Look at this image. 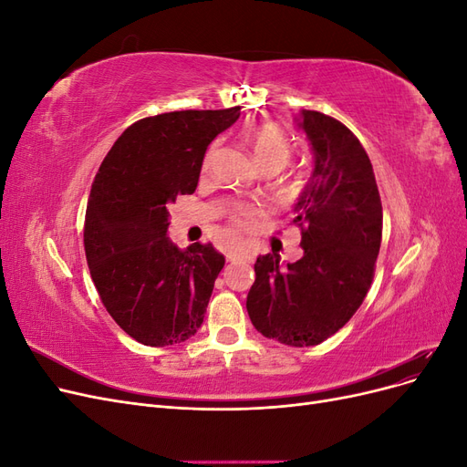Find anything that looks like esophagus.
Listing matches in <instances>:
<instances>
[{
	"mask_svg": "<svg viewBox=\"0 0 467 467\" xmlns=\"http://www.w3.org/2000/svg\"><path fill=\"white\" fill-rule=\"evenodd\" d=\"M228 261H230V263H234V255H228Z\"/></svg>",
	"mask_w": 467,
	"mask_h": 467,
	"instance_id": "esophagus-1",
	"label": "esophagus"
}]
</instances>
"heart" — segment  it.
<instances>
[{
    "instance_id": "heart-1",
    "label": "heart",
    "mask_w": 467,
    "mask_h": 467,
    "mask_svg": "<svg viewBox=\"0 0 467 467\" xmlns=\"http://www.w3.org/2000/svg\"><path fill=\"white\" fill-rule=\"evenodd\" d=\"M249 144H251L253 155H255L257 165L261 167V171L263 169H275V171H280V169L290 161V155H292L290 140L286 138L285 132L273 124H265V126H259L257 130H253V134L249 136ZM214 155H216V146H212L204 158V169L210 167ZM251 214L253 212L247 206L235 208L237 222L247 220Z\"/></svg>"
}]
</instances>
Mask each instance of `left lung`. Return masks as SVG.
I'll return each instance as SVG.
<instances>
[{
	"mask_svg": "<svg viewBox=\"0 0 467 467\" xmlns=\"http://www.w3.org/2000/svg\"><path fill=\"white\" fill-rule=\"evenodd\" d=\"M314 171L294 204L300 261L257 257L247 312L255 329L288 347H316L355 316L368 294L381 244V201L368 153L345 124L317 110L294 119Z\"/></svg>",
	"mask_w": 467,
	"mask_h": 467,
	"instance_id": "1",
	"label": "left lung"
}]
</instances>
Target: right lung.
I'll return each instance as SVG.
<instances>
[{
    "mask_svg": "<svg viewBox=\"0 0 467 467\" xmlns=\"http://www.w3.org/2000/svg\"><path fill=\"white\" fill-rule=\"evenodd\" d=\"M239 107L175 110L126 129L91 185L83 245L110 317L138 343L177 345L204 321L223 255L212 244L181 251L167 237L169 210L199 185L208 144Z\"/></svg>",
    "mask_w": 467,
    "mask_h": 467,
    "instance_id": "1",
    "label": "right lung"
}]
</instances>
